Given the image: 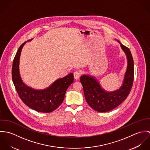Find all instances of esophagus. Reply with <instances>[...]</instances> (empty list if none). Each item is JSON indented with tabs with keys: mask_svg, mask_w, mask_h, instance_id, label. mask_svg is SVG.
<instances>
[{
	"mask_svg": "<svg viewBox=\"0 0 150 150\" xmlns=\"http://www.w3.org/2000/svg\"><path fill=\"white\" fill-rule=\"evenodd\" d=\"M80 76V73L78 71H76L74 73V77L76 80H78Z\"/></svg>",
	"mask_w": 150,
	"mask_h": 150,
	"instance_id": "1",
	"label": "esophagus"
}]
</instances>
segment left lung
Returning a JSON list of instances; mask_svg holds the SVG:
<instances>
[{"instance_id":"1","label":"left lung","mask_w":150,"mask_h":150,"mask_svg":"<svg viewBox=\"0 0 150 150\" xmlns=\"http://www.w3.org/2000/svg\"><path fill=\"white\" fill-rule=\"evenodd\" d=\"M116 40L120 44L128 61L122 86L115 91L107 92L102 88L97 79L92 76L84 74L80 79L86 102L90 107L98 112H107L118 106L127 99L133 85L134 63L132 55L128 47Z\"/></svg>"}]
</instances>
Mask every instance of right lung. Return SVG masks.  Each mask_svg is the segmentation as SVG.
<instances>
[{
    "label": "right lung",
    "mask_w": 150,
    "mask_h": 150,
    "mask_svg": "<svg viewBox=\"0 0 150 150\" xmlns=\"http://www.w3.org/2000/svg\"><path fill=\"white\" fill-rule=\"evenodd\" d=\"M26 43L19 47L14 57L12 67L13 82L20 99L27 106L38 112H52L63 102L67 89L73 83V74L71 73L57 80L44 89H35L25 85L20 76L19 63L22 49Z\"/></svg>",
    "instance_id": "1"
}]
</instances>
